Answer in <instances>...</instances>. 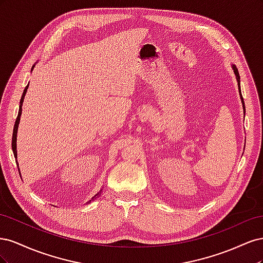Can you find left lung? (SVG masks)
<instances>
[{
  "instance_id": "1",
  "label": "left lung",
  "mask_w": 263,
  "mask_h": 263,
  "mask_svg": "<svg viewBox=\"0 0 263 263\" xmlns=\"http://www.w3.org/2000/svg\"><path fill=\"white\" fill-rule=\"evenodd\" d=\"M233 69H234V72H235V74H236L237 81H238V87H239V92H240V77H239V72H238V69L236 68V66H233ZM240 98H241L242 106H243V109H245V102H243V99H242V95H241V93H240Z\"/></svg>"
}]
</instances>
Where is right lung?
<instances>
[{
	"mask_svg": "<svg viewBox=\"0 0 263 263\" xmlns=\"http://www.w3.org/2000/svg\"><path fill=\"white\" fill-rule=\"evenodd\" d=\"M27 87L28 85L25 87V90H24L23 92V95H22V99H21V102H20V109H18V115H17V118H16V122H15V125H14V129H13V137H12V149H13V153H14V157L16 158L17 157V153H16V135H17V128H18V124H20V118H21V114H22V104H23V101H24V97H25L26 94V91H27ZM99 195V193L92 197V200H95L97 198V196ZM91 202V200H90Z\"/></svg>",
	"mask_w": 263,
	"mask_h": 263,
	"instance_id": "add662e5",
	"label": "right lung"
}]
</instances>
